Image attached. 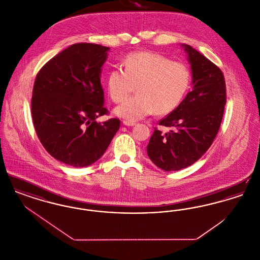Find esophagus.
<instances>
[{"instance_id":"34e87169","label":"esophagus","mask_w":260,"mask_h":260,"mask_svg":"<svg viewBox=\"0 0 260 260\" xmlns=\"http://www.w3.org/2000/svg\"><path fill=\"white\" fill-rule=\"evenodd\" d=\"M123 124H124V125H127V126H133V125L136 124V123H135V122H131V121H124Z\"/></svg>"}]
</instances>
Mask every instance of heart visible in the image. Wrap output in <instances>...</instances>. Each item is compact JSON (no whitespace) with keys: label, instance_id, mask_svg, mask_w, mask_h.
Wrapping results in <instances>:
<instances>
[{"label":"heart","instance_id":"b5f03b06","mask_svg":"<svg viewBox=\"0 0 260 260\" xmlns=\"http://www.w3.org/2000/svg\"><path fill=\"white\" fill-rule=\"evenodd\" d=\"M124 67L114 68L107 76V90L115 103L124 101L135 89L136 95L115 109V114L136 122L156 112L173 111L181 103L191 83V72L183 62L172 61L153 51L127 54Z\"/></svg>","mask_w":260,"mask_h":260}]
</instances>
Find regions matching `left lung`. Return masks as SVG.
<instances>
[{
  "mask_svg": "<svg viewBox=\"0 0 260 260\" xmlns=\"http://www.w3.org/2000/svg\"><path fill=\"white\" fill-rule=\"evenodd\" d=\"M191 64L193 89L160 121L174 129L155 128L147 145L150 160L166 172L193 165L208 151L218 133L226 103L222 71L191 46L182 44Z\"/></svg>",
  "mask_w": 260,
  "mask_h": 260,
  "instance_id": "obj_1",
  "label": "left lung"
}]
</instances>
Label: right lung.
Wrapping results in <instances>:
<instances>
[{
	"instance_id": "add662e5",
	"label": "right lung",
	"mask_w": 260,
	"mask_h": 260,
	"mask_svg": "<svg viewBox=\"0 0 260 260\" xmlns=\"http://www.w3.org/2000/svg\"><path fill=\"white\" fill-rule=\"evenodd\" d=\"M109 50L96 44H74L36 76L31 101L34 127L48 153L65 165H92L120 128L119 119L96 122L108 114L100 75Z\"/></svg>"
}]
</instances>
